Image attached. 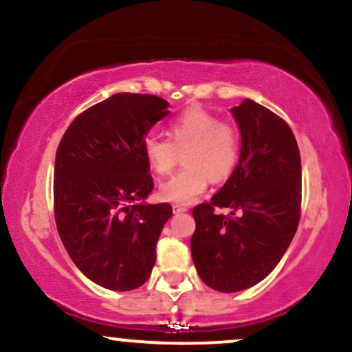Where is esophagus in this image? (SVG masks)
Masks as SVG:
<instances>
[{"instance_id":"34e87169","label":"esophagus","mask_w":352,"mask_h":352,"mask_svg":"<svg viewBox=\"0 0 352 352\" xmlns=\"http://www.w3.org/2000/svg\"><path fill=\"white\" fill-rule=\"evenodd\" d=\"M172 209H173V214H179V212H186V211H188V208L182 206V204H173Z\"/></svg>"}]
</instances>
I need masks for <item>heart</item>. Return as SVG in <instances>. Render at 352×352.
Listing matches in <instances>:
<instances>
[{"label": "heart", "instance_id": "b5f03b06", "mask_svg": "<svg viewBox=\"0 0 352 352\" xmlns=\"http://www.w3.org/2000/svg\"><path fill=\"white\" fill-rule=\"evenodd\" d=\"M143 154L155 175L170 173L184 154L185 168L161 184L157 197L167 203L191 204L206 191L209 179H229L239 161L240 136L232 123L191 107L170 124V140L144 138Z\"/></svg>", "mask_w": 352, "mask_h": 352}]
</instances>
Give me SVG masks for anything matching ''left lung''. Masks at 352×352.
<instances>
[{"instance_id": "obj_1", "label": "left lung", "mask_w": 352, "mask_h": 352, "mask_svg": "<svg viewBox=\"0 0 352 352\" xmlns=\"http://www.w3.org/2000/svg\"><path fill=\"white\" fill-rule=\"evenodd\" d=\"M242 146L232 175L193 209L191 256L201 281L239 292L276 268L300 219L302 167L294 133L278 115L250 99L230 109ZM229 207V217L214 208Z\"/></svg>"}]
</instances>
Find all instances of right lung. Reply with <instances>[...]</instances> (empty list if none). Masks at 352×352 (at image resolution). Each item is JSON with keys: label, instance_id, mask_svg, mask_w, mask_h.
Returning a JSON list of instances; mask_svg holds the SVG:
<instances>
[{"label": "right lung", "instance_id": "add662e5", "mask_svg": "<svg viewBox=\"0 0 352 352\" xmlns=\"http://www.w3.org/2000/svg\"><path fill=\"white\" fill-rule=\"evenodd\" d=\"M168 102L122 92L76 117L55 159L53 201L61 242L86 278L110 291L148 281L155 243L172 217L167 203L148 204L154 188L143 141Z\"/></svg>", "mask_w": 352, "mask_h": 352}]
</instances>
